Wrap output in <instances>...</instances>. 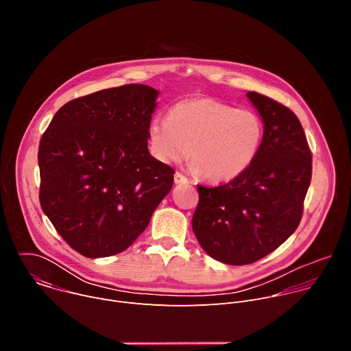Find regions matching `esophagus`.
I'll list each match as a JSON object with an SVG mask.
<instances>
[{
	"label": "esophagus",
	"mask_w": 351,
	"mask_h": 351,
	"mask_svg": "<svg viewBox=\"0 0 351 351\" xmlns=\"http://www.w3.org/2000/svg\"><path fill=\"white\" fill-rule=\"evenodd\" d=\"M173 180H175V183H176V184H187V183H189V179H187L184 175L179 173V172H176V173H175Z\"/></svg>",
	"instance_id": "34e87169"
}]
</instances>
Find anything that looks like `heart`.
I'll use <instances>...</instances> for the list:
<instances>
[{
    "label": "heart",
    "mask_w": 351,
    "mask_h": 351,
    "mask_svg": "<svg viewBox=\"0 0 351 351\" xmlns=\"http://www.w3.org/2000/svg\"><path fill=\"white\" fill-rule=\"evenodd\" d=\"M149 152L161 162H180L191 152V169L215 183L241 176L256 161L264 137L261 118L213 98L173 104L168 119L148 125Z\"/></svg>",
    "instance_id": "1"
}]
</instances>
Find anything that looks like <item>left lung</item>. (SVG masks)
<instances>
[{
	"instance_id": "8db88e82",
	"label": "left lung",
	"mask_w": 351,
	"mask_h": 351,
	"mask_svg": "<svg viewBox=\"0 0 351 351\" xmlns=\"http://www.w3.org/2000/svg\"><path fill=\"white\" fill-rule=\"evenodd\" d=\"M264 123L261 149L241 176L197 186L193 232L204 252L228 265L256 263L297 229L311 182L313 158L302 123L285 106L248 91Z\"/></svg>"
}]
</instances>
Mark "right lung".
Segmentation results:
<instances>
[{
  "mask_svg": "<svg viewBox=\"0 0 351 351\" xmlns=\"http://www.w3.org/2000/svg\"><path fill=\"white\" fill-rule=\"evenodd\" d=\"M158 94L125 84L72 99L40 140L41 208L84 257L122 253L172 189L175 171L148 153Z\"/></svg>",
  "mask_w": 351,
  "mask_h": 351,
  "instance_id": "obj_1",
  "label": "right lung"
}]
</instances>
